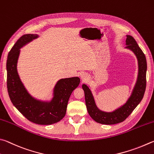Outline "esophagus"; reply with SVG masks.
<instances>
[{
    "instance_id": "34e87169",
    "label": "esophagus",
    "mask_w": 154,
    "mask_h": 154,
    "mask_svg": "<svg viewBox=\"0 0 154 154\" xmlns=\"http://www.w3.org/2000/svg\"><path fill=\"white\" fill-rule=\"evenodd\" d=\"M88 78V75L87 74H85V73H82L81 74H80V79H81L82 80H85Z\"/></svg>"
}]
</instances>
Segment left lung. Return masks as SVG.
I'll list each match as a JSON object with an SVG mask.
<instances>
[{
  "label": "left lung",
  "mask_w": 154,
  "mask_h": 154,
  "mask_svg": "<svg viewBox=\"0 0 154 154\" xmlns=\"http://www.w3.org/2000/svg\"><path fill=\"white\" fill-rule=\"evenodd\" d=\"M126 48L135 54L139 65V74L137 83L132 95L123 106L113 112H101L97 107L91 91L87 85H82L85 92V102L88 113L95 122L103 125H115L125 120L136 108L143 97L146 88L147 61L145 54L139 47L136 40L131 36H126Z\"/></svg>",
  "instance_id": "obj_1"
}]
</instances>
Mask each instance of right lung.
Segmentation results:
<instances>
[{"label": "right lung", "mask_w": 154, "mask_h": 154, "mask_svg": "<svg viewBox=\"0 0 154 154\" xmlns=\"http://www.w3.org/2000/svg\"><path fill=\"white\" fill-rule=\"evenodd\" d=\"M38 36L37 34L23 35L9 51L7 61V91L13 106L27 119L38 125H48L59 122L65 116L69 97L80 80L79 77L59 80L50 102L38 101L29 95L19 76L17 63L20 48Z\"/></svg>", "instance_id": "obj_1"}]
</instances>
